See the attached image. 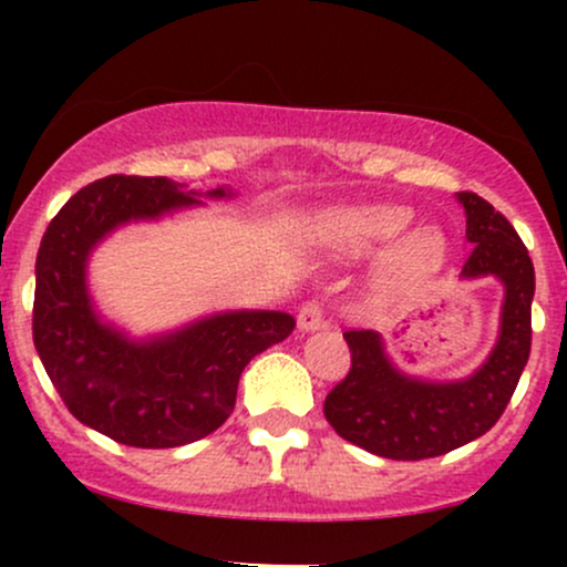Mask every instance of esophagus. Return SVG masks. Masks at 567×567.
Segmentation results:
<instances>
[{"label":"esophagus","instance_id":"1","mask_svg":"<svg viewBox=\"0 0 567 567\" xmlns=\"http://www.w3.org/2000/svg\"><path fill=\"white\" fill-rule=\"evenodd\" d=\"M324 324V309L320 301H306L301 309H298V328L311 333V330H320Z\"/></svg>","mask_w":567,"mask_h":567}]
</instances>
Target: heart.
I'll return each instance as SVG.
<instances>
[{"label":"heart","instance_id":"heart-1","mask_svg":"<svg viewBox=\"0 0 567 567\" xmlns=\"http://www.w3.org/2000/svg\"><path fill=\"white\" fill-rule=\"evenodd\" d=\"M410 220H413L410 210L400 205H351L324 213L320 234L324 243L336 250L362 256V252L375 250V247L400 237L410 226ZM442 258H445L442 234L434 229H419L402 237L389 250L383 271L394 282H405V279H419L437 271Z\"/></svg>","mask_w":567,"mask_h":567}]
</instances>
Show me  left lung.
<instances>
[{
  "label": "left lung",
  "mask_w": 567,
  "mask_h": 567,
  "mask_svg": "<svg viewBox=\"0 0 567 567\" xmlns=\"http://www.w3.org/2000/svg\"><path fill=\"white\" fill-rule=\"evenodd\" d=\"M466 239L474 245L461 277L504 285L501 330L491 357L464 381H421L400 373L373 330H347L351 368L324 396V419L368 453L394 461L445 455L483 434L509 405L530 354V303L536 275L528 247L491 202L461 192Z\"/></svg>",
  "instance_id": "left-lung-1"
}]
</instances>
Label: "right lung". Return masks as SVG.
<instances>
[{
	"mask_svg": "<svg viewBox=\"0 0 567 567\" xmlns=\"http://www.w3.org/2000/svg\"><path fill=\"white\" fill-rule=\"evenodd\" d=\"M224 186L205 197H229ZM171 178L109 175L58 210L37 252L34 347L76 421L130 447H178L231 415L247 362L285 341V311H224L135 341L103 322L87 292V258L130 220L202 205Z\"/></svg>",
	"mask_w": 567,
	"mask_h": 567,
	"instance_id": "obj_1",
	"label": "right lung"
}]
</instances>
